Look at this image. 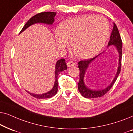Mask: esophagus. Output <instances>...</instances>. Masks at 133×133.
<instances>
[{
    "instance_id": "34e87169",
    "label": "esophagus",
    "mask_w": 133,
    "mask_h": 133,
    "mask_svg": "<svg viewBox=\"0 0 133 133\" xmlns=\"http://www.w3.org/2000/svg\"><path fill=\"white\" fill-rule=\"evenodd\" d=\"M76 65V63L73 61H68L67 62V66L68 67H71L72 66H74Z\"/></svg>"
}]
</instances>
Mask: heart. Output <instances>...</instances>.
I'll list each match as a JSON object with an SVG mask.
<instances>
[{"instance_id":"obj_1","label":"heart","mask_w":133,"mask_h":133,"mask_svg":"<svg viewBox=\"0 0 133 133\" xmlns=\"http://www.w3.org/2000/svg\"><path fill=\"white\" fill-rule=\"evenodd\" d=\"M110 35L107 20L102 16L85 15L66 21L56 29V45L63 49L70 40L71 48L77 57L88 59L99 54Z\"/></svg>"}]
</instances>
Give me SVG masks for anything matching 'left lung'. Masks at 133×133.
Masks as SVG:
<instances>
[{
  "mask_svg": "<svg viewBox=\"0 0 133 133\" xmlns=\"http://www.w3.org/2000/svg\"><path fill=\"white\" fill-rule=\"evenodd\" d=\"M113 28H112L111 34L110 36V41L108 43L107 48L110 46H114L116 49L119 54V63H118L117 70L116 72V74L114 76L113 80L109 85H108L106 88L103 89H101V90H92L85 85L84 78L86 73L87 69L90 66L91 63L95 60L96 58H97L100 55L104 53L105 51L100 53L99 55L96 56L95 57L92 59H88V60H84V61H81L78 63V67L80 70V79L79 82L78 83V90L80 93L82 94L83 97L85 98H88V99H94V98L100 97L105 95L108 91L110 90L111 88L115 83V82L117 79V78L119 76V74L121 72V60H122V42L121 36H120L119 30L117 26L115 23H113Z\"/></svg>",
  "mask_w": 133,
  "mask_h": 133,
  "instance_id": "1",
  "label": "left lung"
}]
</instances>
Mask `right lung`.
<instances>
[{
    "label": "right lung",
    "mask_w": 133,
    "mask_h": 133,
    "mask_svg": "<svg viewBox=\"0 0 133 133\" xmlns=\"http://www.w3.org/2000/svg\"><path fill=\"white\" fill-rule=\"evenodd\" d=\"M56 15V12H43L41 13L37 14L33 17H32L27 22L25 23L24 26L22 29L19 34H21L23 31L30 27L31 25H32L36 23H43L48 25H52L54 22V17ZM67 69V66L65 62V59H61L56 62L55 65V81H54V86L51 90L49 91L45 92L43 94H34L26 91L30 94L31 96H33L37 99H48L55 96L57 92V87H58V76L62 71L66 70Z\"/></svg>",
    "instance_id": "obj_1"
}]
</instances>
